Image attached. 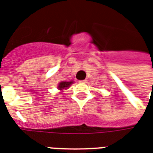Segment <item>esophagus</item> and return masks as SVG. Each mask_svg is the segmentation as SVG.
Wrapping results in <instances>:
<instances>
[{"instance_id": "obj_1", "label": "esophagus", "mask_w": 153, "mask_h": 153, "mask_svg": "<svg viewBox=\"0 0 153 153\" xmlns=\"http://www.w3.org/2000/svg\"><path fill=\"white\" fill-rule=\"evenodd\" d=\"M80 83H87V80L84 79V80H81V81H79Z\"/></svg>"}]
</instances>
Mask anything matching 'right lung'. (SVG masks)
Returning <instances> with one entry per match:
<instances>
[{
    "label": "right lung",
    "mask_w": 153,
    "mask_h": 153,
    "mask_svg": "<svg viewBox=\"0 0 153 153\" xmlns=\"http://www.w3.org/2000/svg\"><path fill=\"white\" fill-rule=\"evenodd\" d=\"M73 81H70V82H67V81H63V82H60L59 84H58V89L60 90V91H63L64 89H66L69 87L73 83Z\"/></svg>",
    "instance_id": "right-lung-1"
}]
</instances>
